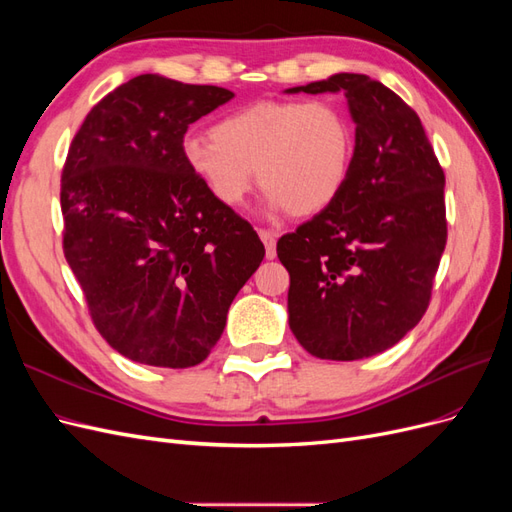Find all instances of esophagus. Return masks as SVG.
Here are the masks:
<instances>
[{
    "label": "esophagus",
    "mask_w": 512,
    "mask_h": 512,
    "mask_svg": "<svg viewBox=\"0 0 512 512\" xmlns=\"http://www.w3.org/2000/svg\"><path fill=\"white\" fill-rule=\"evenodd\" d=\"M258 237L262 239V243H265V252H267V258H269V260H273V258H275V241H277L275 232H273V230H265V228H260V230H258Z\"/></svg>",
    "instance_id": "obj_1"
}]
</instances>
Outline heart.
<instances>
[{
  "label": "heart",
  "instance_id": "heart-1",
  "mask_svg": "<svg viewBox=\"0 0 512 512\" xmlns=\"http://www.w3.org/2000/svg\"><path fill=\"white\" fill-rule=\"evenodd\" d=\"M354 156V132L329 100H260L226 115L211 136H188L181 158L224 207H239L256 175L267 209L314 215L342 194Z\"/></svg>",
  "mask_w": 512,
  "mask_h": 512
}]
</instances>
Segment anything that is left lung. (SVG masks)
I'll use <instances>...</instances> for the list:
<instances>
[{"mask_svg": "<svg viewBox=\"0 0 512 512\" xmlns=\"http://www.w3.org/2000/svg\"><path fill=\"white\" fill-rule=\"evenodd\" d=\"M299 91L344 94L356 130L342 194L277 241L290 273L288 324L318 359H367L427 312L446 245L444 170L418 115L367 74L286 94Z\"/></svg>", "mask_w": 512, "mask_h": 512, "instance_id": "left-lung-1", "label": "left lung"}]
</instances>
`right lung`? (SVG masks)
Returning <instances> with one entry per match:
<instances>
[{
  "label": "right lung",
  "mask_w": 512,
  "mask_h": 512,
  "mask_svg": "<svg viewBox=\"0 0 512 512\" xmlns=\"http://www.w3.org/2000/svg\"><path fill=\"white\" fill-rule=\"evenodd\" d=\"M232 98L134 76L91 108L68 149L64 254L96 329L130 361L203 363L265 258L250 222L215 203L181 158L190 123Z\"/></svg>",
  "instance_id": "obj_1"
}]
</instances>
